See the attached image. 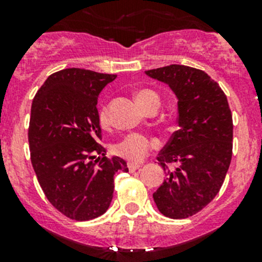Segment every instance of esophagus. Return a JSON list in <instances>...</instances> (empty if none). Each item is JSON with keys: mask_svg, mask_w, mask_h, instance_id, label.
<instances>
[{"mask_svg": "<svg viewBox=\"0 0 262 262\" xmlns=\"http://www.w3.org/2000/svg\"><path fill=\"white\" fill-rule=\"evenodd\" d=\"M128 168H129V171H130V172H134V171L139 170V168H141V166H139V165H134V163H129Z\"/></svg>", "mask_w": 262, "mask_h": 262, "instance_id": "1", "label": "esophagus"}]
</instances>
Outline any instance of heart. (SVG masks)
Listing matches in <instances>:
<instances>
[{
  "mask_svg": "<svg viewBox=\"0 0 262 262\" xmlns=\"http://www.w3.org/2000/svg\"><path fill=\"white\" fill-rule=\"evenodd\" d=\"M136 100L142 109H146L148 105L152 104V102L160 104V97H158V95L156 92L150 91V90H142V91L137 92ZM99 119L102 125H105L107 123L109 115H107L106 107H101L100 109ZM153 147H155V142L148 139L147 137L138 133H132L124 137L118 143H115L114 147H113V152L116 156H119V157L129 161V162L138 163L146 157Z\"/></svg>",
  "mask_w": 262,
  "mask_h": 262,
  "instance_id": "b5f03b06",
  "label": "heart"
}]
</instances>
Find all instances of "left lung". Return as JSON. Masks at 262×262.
<instances>
[{"mask_svg":"<svg viewBox=\"0 0 262 262\" xmlns=\"http://www.w3.org/2000/svg\"><path fill=\"white\" fill-rule=\"evenodd\" d=\"M167 84L178 99L179 130L157 160L178 163L153 194L165 216L182 219L207 207L218 194L231 165L233 121L227 96L204 71L181 64L146 71Z\"/></svg>","mask_w":262,"mask_h":262,"instance_id":"left-lung-1","label":"left lung"}]
</instances>
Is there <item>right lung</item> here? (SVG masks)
Masks as SVG:
<instances>
[{
	"mask_svg": "<svg viewBox=\"0 0 262 262\" xmlns=\"http://www.w3.org/2000/svg\"><path fill=\"white\" fill-rule=\"evenodd\" d=\"M116 75L67 68L50 75L31 105L29 147L39 184L50 204L75 221L102 215L114 192V175L128 171L107 158L97 99Z\"/></svg>",
	"mask_w": 262,
	"mask_h": 262,
	"instance_id": "add662e5",
	"label": "right lung"
}]
</instances>
